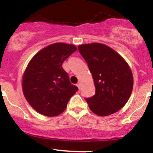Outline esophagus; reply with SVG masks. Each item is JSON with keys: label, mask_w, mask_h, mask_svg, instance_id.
Segmentation results:
<instances>
[{"label": "esophagus", "mask_w": 153, "mask_h": 153, "mask_svg": "<svg viewBox=\"0 0 153 153\" xmlns=\"http://www.w3.org/2000/svg\"><path fill=\"white\" fill-rule=\"evenodd\" d=\"M76 86H77V87L79 89H80L81 88V83H78L77 84H76Z\"/></svg>", "instance_id": "obj_1"}]
</instances>
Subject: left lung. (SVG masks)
I'll list each match as a JSON object with an SVG mask.
<instances>
[{"mask_svg":"<svg viewBox=\"0 0 153 153\" xmlns=\"http://www.w3.org/2000/svg\"><path fill=\"white\" fill-rule=\"evenodd\" d=\"M78 50L88 64L95 84V95L86 98L90 109L101 117L120 110L130 97L133 86L128 63L105 44H83Z\"/></svg>","mask_w":153,"mask_h":153,"instance_id":"obj_1","label":"left lung"}]
</instances>
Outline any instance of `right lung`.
<instances>
[{
    "label": "right lung",
    "mask_w": 153,
    "mask_h": 153,
    "mask_svg": "<svg viewBox=\"0 0 153 153\" xmlns=\"http://www.w3.org/2000/svg\"><path fill=\"white\" fill-rule=\"evenodd\" d=\"M76 51L72 44L56 43L39 51L28 63L23 76V92L40 114L51 117L62 113L78 90L62 67L63 61Z\"/></svg>",
    "instance_id": "1"
}]
</instances>
